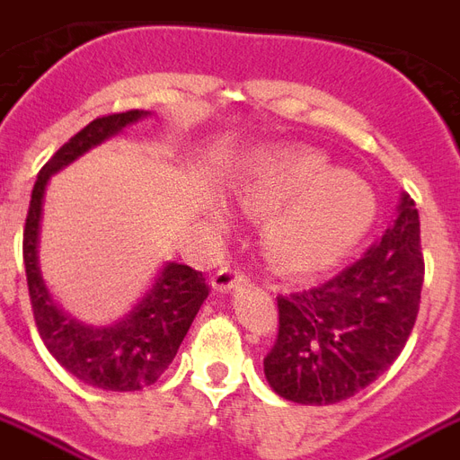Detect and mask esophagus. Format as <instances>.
<instances>
[{"label":"esophagus","mask_w":460,"mask_h":460,"mask_svg":"<svg viewBox=\"0 0 460 460\" xmlns=\"http://www.w3.org/2000/svg\"><path fill=\"white\" fill-rule=\"evenodd\" d=\"M245 282H248V277L243 275V272H238L236 268H222L219 272H217L215 277H212V287H215L217 292H234L236 287H243Z\"/></svg>","instance_id":"34e87169"}]
</instances>
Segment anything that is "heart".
I'll return each mask as SVG.
<instances>
[{
	"label": "heart",
	"instance_id": "obj_1",
	"mask_svg": "<svg viewBox=\"0 0 460 460\" xmlns=\"http://www.w3.org/2000/svg\"><path fill=\"white\" fill-rule=\"evenodd\" d=\"M234 198L243 212L265 217V255L292 277L335 268L376 217L371 185L314 149L265 152L236 175Z\"/></svg>",
	"mask_w": 460,
	"mask_h": 460
}]
</instances>
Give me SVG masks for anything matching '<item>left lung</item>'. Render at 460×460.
Here are the masks:
<instances>
[{"label": "left lung", "instance_id": "obj_1", "mask_svg": "<svg viewBox=\"0 0 460 460\" xmlns=\"http://www.w3.org/2000/svg\"><path fill=\"white\" fill-rule=\"evenodd\" d=\"M422 279L420 215L401 192L391 226L352 268L277 296L279 332L262 362L270 388L299 405H332L374 384L408 342Z\"/></svg>", "mask_w": 460, "mask_h": 460}]
</instances>
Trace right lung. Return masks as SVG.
Listing matches in <instances>:
<instances>
[{
    "mask_svg": "<svg viewBox=\"0 0 460 460\" xmlns=\"http://www.w3.org/2000/svg\"><path fill=\"white\" fill-rule=\"evenodd\" d=\"M149 115V111H128L96 118L58 149L38 173L23 231V265L38 332L48 352L69 374L101 391L122 394L152 385L173 362L178 347L209 294L202 272L181 262H164L128 314L113 323L89 325L76 321L52 299L40 272V224L45 190L52 175Z\"/></svg>",
    "mask_w": 460,
    "mask_h": 460,
    "instance_id": "obj_1",
    "label": "right lung"
}]
</instances>
